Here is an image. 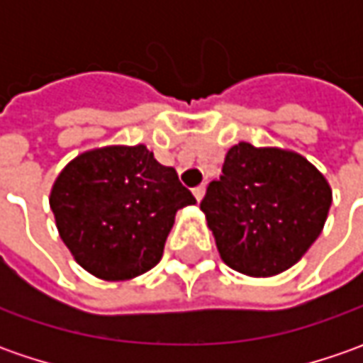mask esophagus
Listing matches in <instances>:
<instances>
[{
  "instance_id": "1",
  "label": "esophagus",
  "mask_w": 363,
  "mask_h": 363,
  "mask_svg": "<svg viewBox=\"0 0 363 363\" xmlns=\"http://www.w3.org/2000/svg\"><path fill=\"white\" fill-rule=\"evenodd\" d=\"M203 194H206V186H198V188H194V196H196V200H198V202H200V200H202L203 198Z\"/></svg>"
}]
</instances>
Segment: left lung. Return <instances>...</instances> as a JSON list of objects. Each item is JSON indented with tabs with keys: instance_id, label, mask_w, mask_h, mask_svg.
I'll list each match as a JSON object with an SVG mask.
<instances>
[{
	"instance_id": "left-lung-1",
	"label": "left lung",
	"mask_w": 363,
	"mask_h": 363,
	"mask_svg": "<svg viewBox=\"0 0 363 363\" xmlns=\"http://www.w3.org/2000/svg\"><path fill=\"white\" fill-rule=\"evenodd\" d=\"M331 188L303 155L238 143L200 210L220 258L248 277H274L299 262L325 226Z\"/></svg>"
}]
</instances>
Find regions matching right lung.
I'll use <instances>...</instances> for the list:
<instances>
[{
	"instance_id": "add662e5",
	"label": "right lung",
	"mask_w": 363,
	"mask_h": 363,
	"mask_svg": "<svg viewBox=\"0 0 363 363\" xmlns=\"http://www.w3.org/2000/svg\"><path fill=\"white\" fill-rule=\"evenodd\" d=\"M196 203L174 167L145 145H106L77 155L58 174L50 208L78 264L103 281L151 271L177 210Z\"/></svg>"
}]
</instances>
